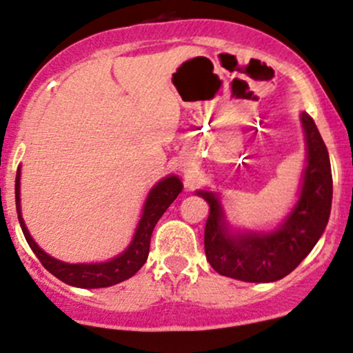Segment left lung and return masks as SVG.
<instances>
[{"instance_id":"8db88e82","label":"left lung","mask_w":353,"mask_h":353,"mask_svg":"<svg viewBox=\"0 0 353 353\" xmlns=\"http://www.w3.org/2000/svg\"><path fill=\"white\" fill-rule=\"evenodd\" d=\"M306 165L298 203L271 232L230 230L221 200L199 192L210 205L205 223V256L219 274L245 283H272L290 274L312 252L332 210L333 181L327 146L314 121L301 112Z\"/></svg>"}]
</instances>
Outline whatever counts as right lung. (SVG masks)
Segmentation results:
<instances>
[{
  "instance_id": "obj_1",
  "label": "right lung",
  "mask_w": 353,
  "mask_h": 353,
  "mask_svg": "<svg viewBox=\"0 0 353 353\" xmlns=\"http://www.w3.org/2000/svg\"><path fill=\"white\" fill-rule=\"evenodd\" d=\"M20 166L17 170V180H14V199H17V214L18 221H20L21 230H23L26 242L39 257V261L43 264L47 271H50L55 278L60 281L70 284L75 288H108L112 284L121 281H126L131 276L141 269L143 264L146 263L148 254H150V241L151 234H153L154 225L160 221V217L165 214V210L173 203L178 193L181 192L183 185H181L180 178L175 175H170L158 181L153 188H151L150 195H148L145 208H143L141 221L138 223L134 237H132L131 244L124 252L116 256L114 259L105 261V263L96 264H69L63 261L55 259V257L48 256L47 252L41 251L30 236L28 229H26L23 217H21V207H20Z\"/></svg>"
}]
</instances>
